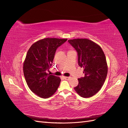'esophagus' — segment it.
<instances>
[{"mask_svg":"<svg viewBox=\"0 0 128 128\" xmlns=\"http://www.w3.org/2000/svg\"><path fill=\"white\" fill-rule=\"evenodd\" d=\"M64 78H65V79H66V80H69L70 79V78H70V77H64Z\"/></svg>","mask_w":128,"mask_h":128,"instance_id":"1","label":"esophagus"}]
</instances>
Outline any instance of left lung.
<instances>
[{
  "label": "left lung",
  "instance_id": "1",
  "mask_svg": "<svg viewBox=\"0 0 128 128\" xmlns=\"http://www.w3.org/2000/svg\"><path fill=\"white\" fill-rule=\"evenodd\" d=\"M78 55V64L85 76L78 78L74 90L81 97L93 96L101 88L107 77L108 66L104 53L99 45L86 38L69 40Z\"/></svg>",
  "mask_w": 128,
  "mask_h": 128
}]
</instances>
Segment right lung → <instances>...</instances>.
<instances>
[{
  "mask_svg": "<svg viewBox=\"0 0 128 128\" xmlns=\"http://www.w3.org/2000/svg\"><path fill=\"white\" fill-rule=\"evenodd\" d=\"M67 39L46 38L34 43L27 53L23 71L30 89L40 97L49 98L55 93L60 78L47 73L52 65L56 49Z\"/></svg>",
  "mask_w": 128,
  "mask_h": 128,
  "instance_id": "obj_1",
  "label": "right lung"
}]
</instances>
